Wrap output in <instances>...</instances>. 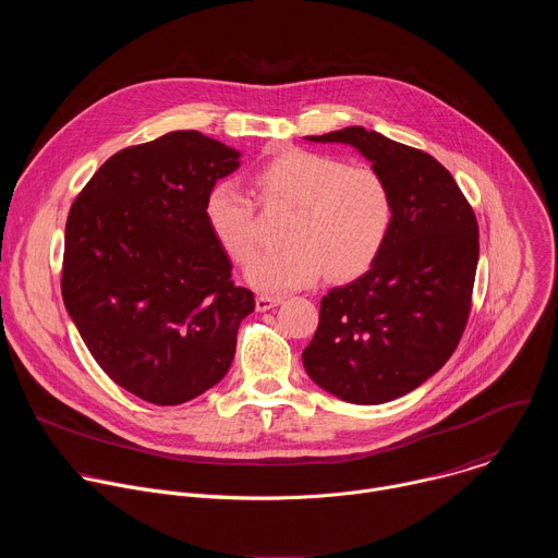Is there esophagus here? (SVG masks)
<instances>
[{"mask_svg":"<svg viewBox=\"0 0 558 558\" xmlns=\"http://www.w3.org/2000/svg\"><path fill=\"white\" fill-rule=\"evenodd\" d=\"M282 302V298H276V295H258L256 298V308L258 311H269L274 306H278Z\"/></svg>","mask_w":558,"mask_h":558,"instance_id":"34e87169","label":"esophagus"}]
</instances>
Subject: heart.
<instances>
[{"instance_id": "heart-1", "label": "heart", "mask_w": 558, "mask_h": 558, "mask_svg": "<svg viewBox=\"0 0 558 558\" xmlns=\"http://www.w3.org/2000/svg\"><path fill=\"white\" fill-rule=\"evenodd\" d=\"M265 209L291 207L282 231L287 247L263 254L247 271L260 291H293L331 280H353L381 254L395 203L386 179L368 166H344L333 156L287 147L250 177ZM205 220L222 252L247 265L258 247L256 205L231 183L205 196Z\"/></svg>"}]
</instances>
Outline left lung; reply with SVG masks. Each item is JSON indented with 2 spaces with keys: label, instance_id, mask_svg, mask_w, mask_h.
<instances>
[{
  "label": "left lung",
  "instance_id": "obj_1",
  "mask_svg": "<svg viewBox=\"0 0 558 558\" xmlns=\"http://www.w3.org/2000/svg\"><path fill=\"white\" fill-rule=\"evenodd\" d=\"M357 147L395 203L373 267L320 302V323L302 364L351 404L397 400L454 353L472 306L480 225L452 174L430 154L360 125L308 136Z\"/></svg>",
  "mask_w": 558,
  "mask_h": 558
}]
</instances>
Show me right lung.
I'll return each instance as SVG.
<instances>
[{
  "label": "right lung",
  "mask_w": 558,
  "mask_h": 558,
  "mask_svg": "<svg viewBox=\"0 0 558 558\" xmlns=\"http://www.w3.org/2000/svg\"><path fill=\"white\" fill-rule=\"evenodd\" d=\"M238 156L196 130L170 132L112 154L70 207L63 304L106 375L149 404L218 384L256 306L205 220L207 192Z\"/></svg>",
  "instance_id": "1"
}]
</instances>
